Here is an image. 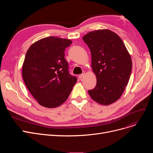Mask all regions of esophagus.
I'll return each instance as SVG.
<instances>
[{"label":"esophagus","instance_id":"34e87169","mask_svg":"<svg viewBox=\"0 0 153 153\" xmlns=\"http://www.w3.org/2000/svg\"><path fill=\"white\" fill-rule=\"evenodd\" d=\"M85 72H84L82 74H79V79H82V78L84 76V75H85Z\"/></svg>","mask_w":153,"mask_h":153}]
</instances>
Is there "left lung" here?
<instances>
[{
    "mask_svg": "<svg viewBox=\"0 0 153 153\" xmlns=\"http://www.w3.org/2000/svg\"><path fill=\"white\" fill-rule=\"evenodd\" d=\"M82 39L91 50V68L97 78L95 89L88 92L100 105H110L120 98L129 81L131 56L121 38L110 30L91 31Z\"/></svg>",
    "mask_w": 153,
    "mask_h": 153,
    "instance_id": "obj_1",
    "label": "left lung"
}]
</instances>
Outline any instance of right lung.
<instances>
[{
	"label": "right lung",
	"instance_id": "obj_1",
	"mask_svg": "<svg viewBox=\"0 0 153 153\" xmlns=\"http://www.w3.org/2000/svg\"><path fill=\"white\" fill-rule=\"evenodd\" d=\"M72 41L56 36L42 38L32 44L22 66L27 89L40 105L55 108L65 102L77 79L69 74L64 58L65 48Z\"/></svg>",
	"mask_w": 153,
	"mask_h": 153
}]
</instances>
